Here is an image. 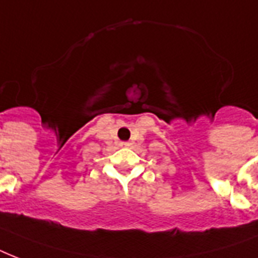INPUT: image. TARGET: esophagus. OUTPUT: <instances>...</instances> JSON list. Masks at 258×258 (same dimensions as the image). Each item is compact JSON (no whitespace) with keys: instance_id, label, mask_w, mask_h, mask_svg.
I'll return each mask as SVG.
<instances>
[{"instance_id":"obj_1","label":"esophagus","mask_w":258,"mask_h":258,"mask_svg":"<svg viewBox=\"0 0 258 258\" xmlns=\"http://www.w3.org/2000/svg\"><path fill=\"white\" fill-rule=\"evenodd\" d=\"M119 145H121V147H129V145H131V143H121Z\"/></svg>"}]
</instances>
